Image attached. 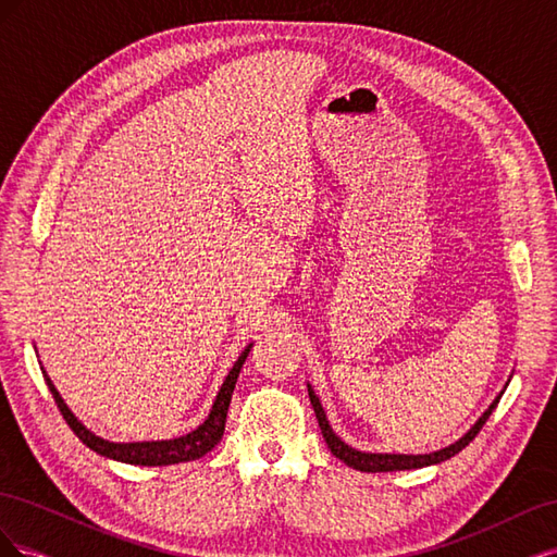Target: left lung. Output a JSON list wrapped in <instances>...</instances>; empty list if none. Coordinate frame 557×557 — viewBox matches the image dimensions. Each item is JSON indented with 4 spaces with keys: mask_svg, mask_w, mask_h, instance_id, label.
I'll return each mask as SVG.
<instances>
[{
    "mask_svg": "<svg viewBox=\"0 0 557 557\" xmlns=\"http://www.w3.org/2000/svg\"><path fill=\"white\" fill-rule=\"evenodd\" d=\"M509 381H511V379H509ZM507 385H509V383H507ZM307 387H309L311 407H313V411H315L318 425H320V432H323V436H325L327 448L332 450L334 458H339L342 462H346L348 467L358 469V471H401V469H420V467H430V465H440V462H444V460H450L453 455H458L465 446H469V442L474 440V436L481 432V428L485 425V420L491 418V413L495 411L499 397L504 395V391H507V387H504V391L493 399L491 407H487V409L481 413V418L476 420V423L471 425L455 444H450V446H446V448H440V450H434V453H425V455H404V453H367V450H358V448L348 446L339 434H334V430H332V425H330V420H327V416H325L323 404H320L318 395L313 393V387H311L309 383H307Z\"/></svg>",
    "mask_w": 557,
    "mask_h": 557,
    "instance_id": "8db88e82",
    "label": "left lung"
}]
</instances>
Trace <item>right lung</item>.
<instances>
[{
	"label": "right lung",
	"mask_w": 557,
	"mask_h": 557,
	"mask_svg": "<svg viewBox=\"0 0 557 557\" xmlns=\"http://www.w3.org/2000/svg\"><path fill=\"white\" fill-rule=\"evenodd\" d=\"M250 348H252V344H248L242 350V356L237 358V362L232 364V369H230L223 385H221V391H218V395L213 399V407H211L209 416L205 418V423L197 425L188 434L174 436V440H162V442H129V444H121V442L102 440V436H97L95 432H90L86 425H83L81 420L72 413V409L66 407L64 399L58 393V387L53 385V381H50V376L46 374L44 367H41V372H44L48 391L53 393V399L58 404V409H60V413L66 420V425L74 430V434L90 450L104 455V458H111V460H117V462H127V465L164 467V465H178V462L197 460V458H201V455H207L218 442L223 440L225 418H227V409H230V401H232L234 385H237L239 372H242V367H244V362L248 358Z\"/></svg>",
	"instance_id": "obj_1"
}]
</instances>
